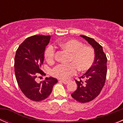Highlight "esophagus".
Segmentation results:
<instances>
[{
    "label": "esophagus",
    "mask_w": 123,
    "mask_h": 123,
    "mask_svg": "<svg viewBox=\"0 0 123 123\" xmlns=\"http://www.w3.org/2000/svg\"><path fill=\"white\" fill-rule=\"evenodd\" d=\"M59 81L63 82V83L65 84H67L68 83V81H67V80H63V79H60Z\"/></svg>",
    "instance_id": "1"
}]
</instances>
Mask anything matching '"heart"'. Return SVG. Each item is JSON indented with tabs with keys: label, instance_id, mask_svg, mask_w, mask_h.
Here are the masks:
<instances>
[{
	"label": "heart",
	"instance_id": "heart-1",
	"mask_svg": "<svg viewBox=\"0 0 123 123\" xmlns=\"http://www.w3.org/2000/svg\"><path fill=\"white\" fill-rule=\"evenodd\" d=\"M61 48L70 53L68 64H60L52 69L51 74L58 79H67L79 71H86L92 67L95 60V53L92 47L84 45L76 39H68L60 42ZM45 57L47 62L52 63L55 58V50L50 45L46 49Z\"/></svg>",
	"mask_w": 123,
	"mask_h": 123
}]
</instances>
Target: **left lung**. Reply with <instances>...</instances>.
Here are the masks:
<instances>
[{
    "mask_svg": "<svg viewBox=\"0 0 123 123\" xmlns=\"http://www.w3.org/2000/svg\"><path fill=\"white\" fill-rule=\"evenodd\" d=\"M80 36L87 41L93 47L95 60L92 67L79 78V79L84 78V80H75L78 87L71 94V97L78 102L86 103L98 96L104 86L107 71V58L102 47L94 39L83 35H80Z\"/></svg>",
    "mask_w": 123,
    "mask_h": 123,
    "instance_id": "8db88e82",
    "label": "left lung"
}]
</instances>
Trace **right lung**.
Returning <instances> with one entry per match:
<instances>
[{"label": "right lung", "instance_id": "obj_1", "mask_svg": "<svg viewBox=\"0 0 123 123\" xmlns=\"http://www.w3.org/2000/svg\"><path fill=\"white\" fill-rule=\"evenodd\" d=\"M50 36L35 35L26 38L19 45L15 56V73L17 83L22 92L31 100L39 102L48 97L56 78L49 77L41 82L36 78L43 75L41 70L44 60L45 47L49 43Z\"/></svg>", "mask_w": 123, "mask_h": 123}]
</instances>
